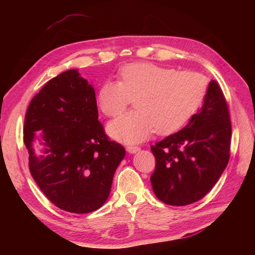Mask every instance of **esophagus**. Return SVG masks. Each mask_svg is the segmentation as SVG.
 Here are the masks:
<instances>
[{"mask_svg": "<svg viewBox=\"0 0 255 255\" xmlns=\"http://www.w3.org/2000/svg\"><path fill=\"white\" fill-rule=\"evenodd\" d=\"M127 151L129 153H137L140 151V147H138V145H128L127 147Z\"/></svg>", "mask_w": 255, "mask_h": 255, "instance_id": "esophagus-1", "label": "esophagus"}]
</instances>
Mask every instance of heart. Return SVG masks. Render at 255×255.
I'll return each mask as SVG.
<instances>
[{
  "label": "heart",
  "instance_id": "obj_1",
  "mask_svg": "<svg viewBox=\"0 0 255 255\" xmlns=\"http://www.w3.org/2000/svg\"><path fill=\"white\" fill-rule=\"evenodd\" d=\"M207 82L202 74L150 62L124 66L117 81H106L96 94L100 111L107 117L119 115L133 99L136 111L114 119L107 133L124 143H137L155 130L174 133L202 106Z\"/></svg>",
  "mask_w": 255,
  "mask_h": 255
}]
</instances>
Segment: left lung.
Returning a JSON list of instances; mask_svg holds the SVG:
<instances>
[{
	"label": "left lung",
	"mask_w": 255,
	"mask_h": 255,
	"mask_svg": "<svg viewBox=\"0 0 255 255\" xmlns=\"http://www.w3.org/2000/svg\"><path fill=\"white\" fill-rule=\"evenodd\" d=\"M231 143L229 108L211 80L202 108L182 130L151 145L155 169L150 181L155 196L172 206L202 199L228 164Z\"/></svg>",
	"instance_id": "obj_1"
}]
</instances>
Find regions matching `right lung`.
Returning a JSON list of instances; mask_svg holds the SVG:
<instances>
[{
	"label": "right lung",
	"instance_id": "obj_1",
	"mask_svg": "<svg viewBox=\"0 0 255 255\" xmlns=\"http://www.w3.org/2000/svg\"><path fill=\"white\" fill-rule=\"evenodd\" d=\"M36 131L46 156L34 154ZM24 143L30 174L41 192L57 207L73 214L102 207L126 154L122 144L105 134L94 88L74 69L48 81L32 97L25 116Z\"/></svg>",
	"mask_w": 255,
	"mask_h": 255
}]
</instances>
